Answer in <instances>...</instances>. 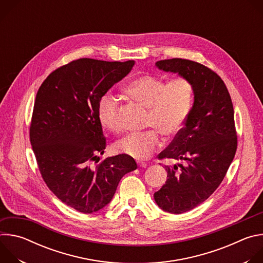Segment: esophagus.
Here are the masks:
<instances>
[{"label":"esophagus","mask_w":263,"mask_h":263,"mask_svg":"<svg viewBox=\"0 0 263 263\" xmlns=\"http://www.w3.org/2000/svg\"><path fill=\"white\" fill-rule=\"evenodd\" d=\"M137 164H138V166H140V167H146V165H147L146 162H142V161H138Z\"/></svg>","instance_id":"obj_1"}]
</instances>
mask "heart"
<instances>
[{
    "instance_id": "1",
    "label": "heart",
    "mask_w": 263,
    "mask_h": 263,
    "mask_svg": "<svg viewBox=\"0 0 263 263\" xmlns=\"http://www.w3.org/2000/svg\"><path fill=\"white\" fill-rule=\"evenodd\" d=\"M125 92L134 101L147 108L145 126L152 127L143 132L130 133L116 144L117 152L138 160H144L161 146L160 133L166 138L176 137L190 117L194 85L185 77L166 80L156 74H141L132 79ZM120 102L115 96L105 95L98 107L101 125L114 133L123 129L120 121Z\"/></svg>"
}]
</instances>
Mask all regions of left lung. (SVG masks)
Masks as SVG:
<instances>
[{"label": "left lung", "mask_w": 263, "mask_h": 263, "mask_svg": "<svg viewBox=\"0 0 263 263\" xmlns=\"http://www.w3.org/2000/svg\"><path fill=\"white\" fill-rule=\"evenodd\" d=\"M194 85V105L182 131L159 159L180 161L165 166L167 179L154 194L164 211L180 214L206 201L219 186L237 148L234 109L229 91L216 72L196 61L173 58L156 62Z\"/></svg>", "instance_id": "1"}]
</instances>
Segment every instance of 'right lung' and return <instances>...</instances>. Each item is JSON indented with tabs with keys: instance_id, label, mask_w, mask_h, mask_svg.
Segmentation results:
<instances>
[{
	"instance_id": "1",
	"label": "right lung",
	"mask_w": 263,
	"mask_h": 263,
	"mask_svg": "<svg viewBox=\"0 0 263 263\" xmlns=\"http://www.w3.org/2000/svg\"><path fill=\"white\" fill-rule=\"evenodd\" d=\"M133 65V60L80 58L51 72L37 91L30 126L37 164L50 191L79 212L104 208L123 176L137 168L125 154L92 165L106 147L100 100Z\"/></svg>"
}]
</instances>
